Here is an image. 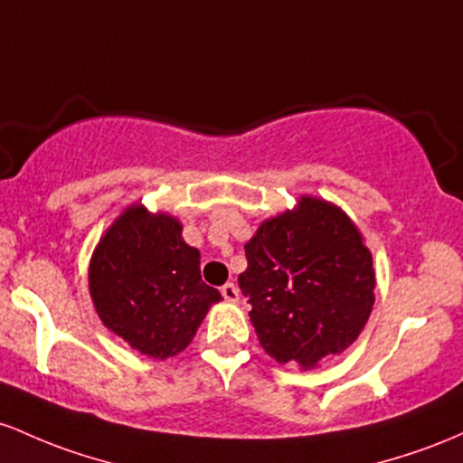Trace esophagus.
I'll use <instances>...</instances> for the list:
<instances>
[{
	"label": "esophagus",
	"mask_w": 463,
	"mask_h": 463,
	"mask_svg": "<svg viewBox=\"0 0 463 463\" xmlns=\"http://www.w3.org/2000/svg\"><path fill=\"white\" fill-rule=\"evenodd\" d=\"M221 295L227 301H238V298H241V290H238V287L233 282H227L221 287Z\"/></svg>",
	"instance_id": "34e87169"
}]
</instances>
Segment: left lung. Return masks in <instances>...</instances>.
I'll list each match as a JSON object with an SVG mask.
<instances>
[{
	"mask_svg": "<svg viewBox=\"0 0 463 463\" xmlns=\"http://www.w3.org/2000/svg\"><path fill=\"white\" fill-rule=\"evenodd\" d=\"M238 287L251 304L260 345L301 370L347 350L365 328L376 275L372 253L345 212L301 196L245 245Z\"/></svg>",
	"mask_w": 463,
	"mask_h": 463,
	"instance_id": "8db88e82",
	"label": "left lung"
}]
</instances>
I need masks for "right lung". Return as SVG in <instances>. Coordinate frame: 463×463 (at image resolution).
Wrapping results in <instances>:
<instances>
[{"instance_id": "right-lung-1", "label": "right lung", "mask_w": 463, "mask_h": 463, "mask_svg": "<svg viewBox=\"0 0 463 463\" xmlns=\"http://www.w3.org/2000/svg\"><path fill=\"white\" fill-rule=\"evenodd\" d=\"M181 230L176 218L135 203L100 238L90 264V293L102 324L153 358L184 352L221 299L201 279V253L185 245Z\"/></svg>"}]
</instances>
